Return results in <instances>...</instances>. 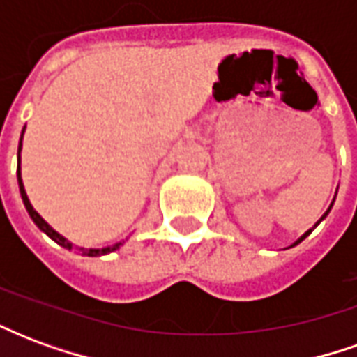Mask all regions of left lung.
<instances>
[{"label": "left lung", "instance_id": "obj_1", "mask_svg": "<svg viewBox=\"0 0 357 357\" xmlns=\"http://www.w3.org/2000/svg\"><path fill=\"white\" fill-rule=\"evenodd\" d=\"M331 206H333V204H331ZM331 206H329V210H331ZM329 210H327V212H325V214H323V218H325V216H327V214H329ZM323 218H321V220H323ZM321 220H319V222H321ZM319 222H317V224H319ZM317 224H315V225H317ZM315 225H314V227H315ZM314 227H312V229H314ZM312 229H310V231L304 233V235H302V237H300V239L296 241V243H294V245H298V243H302V241L306 239L307 235H310V233H312ZM294 245H292V247H294Z\"/></svg>", "mask_w": 357, "mask_h": 357}]
</instances>
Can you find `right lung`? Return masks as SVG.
Returning a JSON list of instances; mask_svg holds the SVG:
<instances>
[{
	"mask_svg": "<svg viewBox=\"0 0 357 357\" xmlns=\"http://www.w3.org/2000/svg\"><path fill=\"white\" fill-rule=\"evenodd\" d=\"M24 132V130H22ZM20 145H22V137H20V143H19V166H17V178H19V189H20V197H22V202H24V206H26L28 214H30V218L34 220V224L42 229L45 235H50L51 239L55 241V243H59L61 247L65 248H73V245L68 243V241L63 237V235H59L53 227H51L45 220H43L38 212H36L34 208H32V204H30V201H28L26 197V191H24V185H22V179H20ZM122 243H118V245H114V247H107V248H78V252H82L84 256H102V255H109V252H112V250H116L118 247H120Z\"/></svg>",
	"mask_w": 357,
	"mask_h": 357,
	"instance_id": "1",
	"label": "right lung"
}]
</instances>
